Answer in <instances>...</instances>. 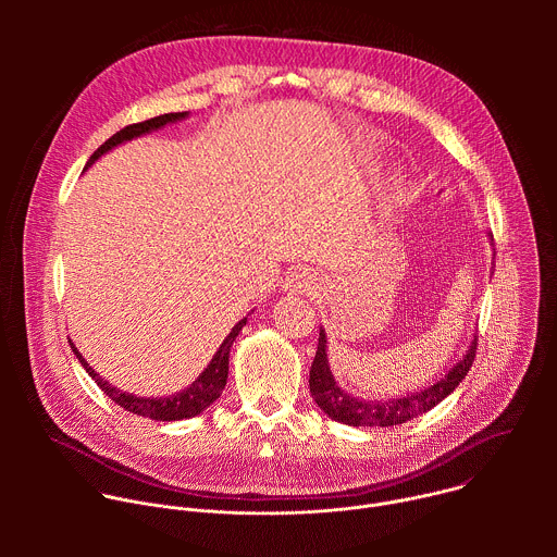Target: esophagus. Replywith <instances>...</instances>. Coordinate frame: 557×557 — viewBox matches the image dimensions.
<instances>
[{
	"mask_svg": "<svg viewBox=\"0 0 557 557\" xmlns=\"http://www.w3.org/2000/svg\"><path fill=\"white\" fill-rule=\"evenodd\" d=\"M286 290L290 293H314L317 277L310 269H297L286 277Z\"/></svg>",
	"mask_w": 557,
	"mask_h": 557,
	"instance_id": "obj_1",
	"label": "esophagus"
}]
</instances>
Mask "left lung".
I'll list each match as a JSON object with an SVG mask.
<instances>
[{"instance_id": "8db88e82", "label": "left lung", "mask_w": 557, "mask_h": 557, "mask_svg": "<svg viewBox=\"0 0 557 557\" xmlns=\"http://www.w3.org/2000/svg\"><path fill=\"white\" fill-rule=\"evenodd\" d=\"M475 342L473 339L467 355L460 363H456L445 379L436 381L434 385L401 396V399L392 401H363L355 399L348 392H344L337 381L333 379L329 357H326V333L320 329V342H317V352L310 366V394L314 404L320 406L333 421L352 425V428H389L401 425L410 419H417L419 414L430 412L434 406H438L447 394H451L458 383L467 376L473 359H475Z\"/></svg>"}]
</instances>
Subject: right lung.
<instances>
[{"label":"right lung","instance_id":"obj_1","mask_svg":"<svg viewBox=\"0 0 557 557\" xmlns=\"http://www.w3.org/2000/svg\"><path fill=\"white\" fill-rule=\"evenodd\" d=\"M187 112H172V114H161V116H153V119H147V121H140V123H132L127 127H123L121 132H116L114 136H110L92 156L86 168H90L99 156H103L108 149L125 143V140H132L140 134H147L151 129H158L163 127L172 121H181L185 119ZM243 326H247V317L243 322H237L233 326V331L228 333V337L222 342V346L218 348V352L213 355L211 363L205 368V372L183 392H176L172 396H161V399H153V396H149V399H143V396H134V394H127V392H121L116 387H112L108 381H103L90 366L88 361L82 357V352H78L72 342H70V348L72 352L76 355V359L82 361V366L86 368V372L95 379V383L110 396V399L121 406L123 410L132 412V414H138V417H145V419H151V421H181V419H191L200 412H205L218 396L222 394L224 385H226V374H228V350L237 337V333L243 331Z\"/></svg>","mask_w":557,"mask_h":557}]
</instances>
